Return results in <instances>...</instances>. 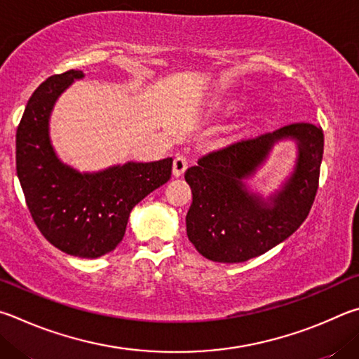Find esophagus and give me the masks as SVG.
Here are the masks:
<instances>
[{"label":"esophagus","mask_w":359,"mask_h":359,"mask_svg":"<svg viewBox=\"0 0 359 359\" xmlns=\"http://www.w3.org/2000/svg\"><path fill=\"white\" fill-rule=\"evenodd\" d=\"M187 168V159L184 156H176L173 161V175L175 176H181L184 175Z\"/></svg>","instance_id":"1"}]
</instances>
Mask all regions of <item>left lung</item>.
Wrapping results in <instances>:
<instances>
[{
  "mask_svg": "<svg viewBox=\"0 0 359 359\" xmlns=\"http://www.w3.org/2000/svg\"><path fill=\"white\" fill-rule=\"evenodd\" d=\"M284 137L299 144L297 167L285 187L265 203L248 193L242 180ZM322 157L323 130L311 123L282 126L202 156L184 175L192 189V205L186 216L189 241L205 259L219 263H241L278 246L309 215Z\"/></svg>",
  "mask_w": 359,
  "mask_h": 359,
  "instance_id": "8db88e82",
  "label": "left lung"
}]
</instances>
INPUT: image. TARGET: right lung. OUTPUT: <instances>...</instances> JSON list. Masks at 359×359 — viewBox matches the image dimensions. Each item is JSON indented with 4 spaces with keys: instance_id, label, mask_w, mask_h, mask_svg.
Instances as JSON below:
<instances>
[{
    "instance_id": "1",
    "label": "right lung",
    "mask_w": 359,
    "mask_h": 359,
    "mask_svg": "<svg viewBox=\"0 0 359 359\" xmlns=\"http://www.w3.org/2000/svg\"><path fill=\"white\" fill-rule=\"evenodd\" d=\"M83 72L48 77L29 97L15 135L17 176L34 224L62 252L97 259L121 243L134 206L165 184L172 157L80 173L56 157L48 137L55 100Z\"/></svg>"
}]
</instances>
